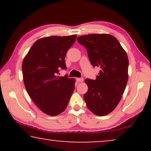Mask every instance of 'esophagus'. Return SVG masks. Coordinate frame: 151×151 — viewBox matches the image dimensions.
<instances>
[{
    "instance_id": "34e87169",
    "label": "esophagus",
    "mask_w": 151,
    "mask_h": 151,
    "mask_svg": "<svg viewBox=\"0 0 151 151\" xmlns=\"http://www.w3.org/2000/svg\"><path fill=\"white\" fill-rule=\"evenodd\" d=\"M76 80H77V82H82L84 81V78H76Z\"/></svg>"
}]
</instances>
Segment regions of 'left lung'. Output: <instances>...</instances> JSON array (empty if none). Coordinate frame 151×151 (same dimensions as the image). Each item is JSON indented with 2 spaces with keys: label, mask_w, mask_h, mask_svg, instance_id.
<instances>
[{
  "label": "left lung",
  "mask_w": 151,
  "mask_h": 151,
  "mask_svg": "<svg viewBox=\"0 0 151 151\" xmlns=\"http://www.w3.org/2000/svg\"><path fill=\"white\" fill-rule=\"evenodd\" d=\"M86 47L93 67L100 69L96 80L86 79L84 99L88 109L98 116L114 110L128 82L129 59L119 41L110 34H88L78 38Z\"/></svg>",
  "instance_id": "1"
}]
</instances>
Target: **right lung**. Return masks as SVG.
<instances>
[{
	"mask_svg": "<svg viewBox=\"0 0 151 151\" xmlns=\"http://www.w3.org/2000/svg\"><path fill=\"white\" fill-rule=\"evenodd\" d=\"M77 36H49L34 42L22 62L24 86L35 104L49 115L67 108L75 88V80L58 76L67 69L65 55Z\"/></svg>",
	"mask_w": 151,
	"mask_h": 151,
	"instance_id": "1",
	"label": "right lung"
}]
</instances>
